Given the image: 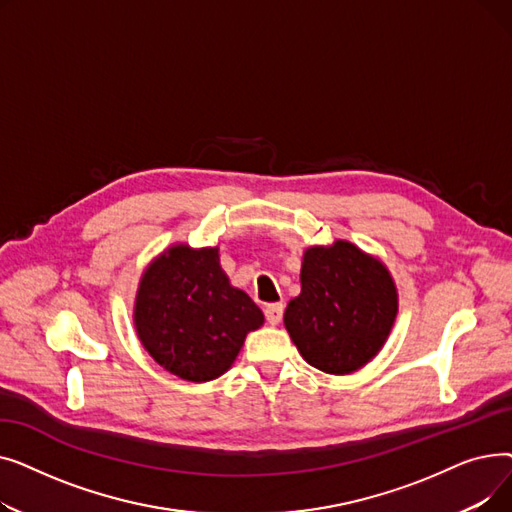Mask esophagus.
<instances>
[{"label":"esophagus","mask_w":512,"mask_h":512,"mask_svg":"<svg viewBox=\"0 0 512 512\" xmlns=\"http://www.w3.org/2000/svg\"><path fill=\"white\" fill-rule=\"evenodd\" d=\"M282 315H284V305L282 303H272L265 307V317H267V324L270 326H278L282 321Z\"/></svg>","instance_id":"34e87169"}]
</instances>
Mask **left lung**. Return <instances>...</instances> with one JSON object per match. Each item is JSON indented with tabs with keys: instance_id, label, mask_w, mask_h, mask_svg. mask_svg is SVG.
Segmentation results:
<instances>
[{
	"instance_id": "8db88e82",
	"label": "left lung",
	"mask_w": 512,
	"mask_h": 512,
	"mask_svg": "<svg viewBox=\"0 0 512 512\" xmlns=\"http://www.w3.org/2000/svg\"><path fill=\"white\" fill-rule=\"evenodd\" d=\"M398 315L388 267L348 240L303 253L301 294L284 311V326L315 369L348 375L382 351Z\"/></svg>"
}]
</instances>
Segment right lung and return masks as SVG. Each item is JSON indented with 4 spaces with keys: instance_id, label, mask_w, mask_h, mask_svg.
Here are the masks:
<instances>
[{
    "instance_id": "add662e5",
    "label": "right lung",
    "mask_w": 512,
    "mask_h": 512,
    "mask_svg": "<svg viewBox=\"0 0 512 512\" xmlns=\"http://www.w3.org/2000/svg\"><path fill=\"white\" fill-rule=\"evenodd\" d=\"M132 321L157 365L201 384L232 367L265 317L245 290L230 284L218 247L176 242L145 267Z\"/></svg>"
}]
</instances>
